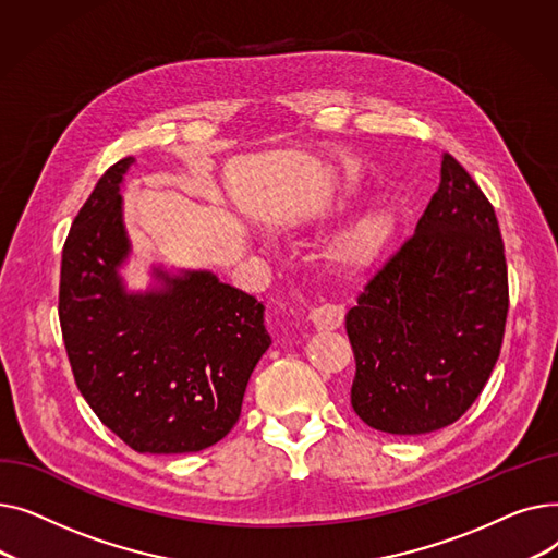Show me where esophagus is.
I'll return each instance as SVG.
<instances>
[{
	"instance_id": "1",
	"label": "esophagus",
	"mask_w": 558,
	"mask_h": 558,
	"mask_svg": "<svg viewBox=\"0 0 558 558\" xmlns=\"http://www.w3.org/2000/svg\"><path fill=\"white\" fill-rule=\"evenodd\" d=\"M343 316H345L343 307H341V305H335V303L318 305V307H314L312 314H310L314 328H316V330H326V332L341 328Z\"/></svg>"
}]
</instances>
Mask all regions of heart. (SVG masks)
Listing matches in <instances>:
<instances>
[{
	"label": "heart",
	"instance_id": "1",
	"mask_svg": "<svg viewBox=\"0 0 558 558\" xmlns=\"http://www.w3.org/2000/svg\"><path fill=\"white\" fill-rule=\"evenodd\" d=\"M355 198V192H343L337 198V210L348 213L353 208ZM396 230L398 221L389 208H379V205L377 208H368L335 240L330 248V259L339 271H364L385 255V251L391 246L396 238Z\"/></svg>",
	"mask_w": 558,
	"mask_h": 558
}]
</instances>
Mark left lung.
I'll return each instance as SVG.
<instances>
[{"label":"left lung","instance_id":"obj_1","mask_svg":"<svg viewBox=\"0 0 558 558\" xmlns=\"http://www.w3.org/2000/svg\"><path fill=\"white\" fill-rule=\"evenodd\" d=\"M509 280L493 205L450 154L416 232L345 314L350 404L373 429L427 434L459 421L500 357Z\"/></svg>","mask_w":558,"mask_h":558}]
</instances>
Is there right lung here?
<instances>
[{"instance_id": "add662e5", "label": "right lung", "mask_w": 558, "mask_h": 558, "mask_svg": "<svg viewBox=\"0 0 558 558\" xmlns=\"http://www.w3.org/2000/svg\"><path fill=\"white\" fill-rule=\"evenodd\" d=\"M135 158L114 162L78 210L63 246L58 316L76 387L135 452L215 446L240 421L248 377L271 345L264 305L213 271L169 274L129 291L120 187Z\"/></svg>"}]
</instances>
